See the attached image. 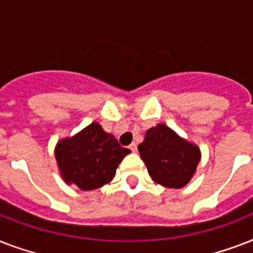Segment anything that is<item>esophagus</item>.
Here are the masks:
<instances>
[{"label": "esophagus", "instance_id": "34e87169", "mask_svg": "<svg viewBox=\"0 0 253 253\" xmlns=\"http://www.w3.org/2000/svg\"><path fill=\"white\" fill-rule=\"evenodd\" d=\"M130 150L132 151V152H136V151H138V144H136V143H131L130 144Z\"/></svg>", "mask_w": 253, "mask_h": 253}]
</instances>
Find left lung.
<instances>
[{
	"label": "left lung",
	"mask_w": 253,
	"mask_h": 253,
	"mask_svg": "<svg viewBox=\"0 0 253 253\" xmlns=\"http://www.w3.org/2000/svg\"><path fill=\"white\" fill-rule=\"evenodd\" d=\"M138 150L151 178L166 188H184L201 160L200 147L163 123L147 130Z\"/></svg>",
	"instance_id": "left-lung-1"
}]
</instances>
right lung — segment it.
Segmentation results:
<instances>
[{"mask_svg":"<svg viewBox=\"0 0 253 253\" xmlns=\"http://www.w3.org/2000/svg\"><path fill=\"white\" fill-rule=\"evenodd\" d=\"M130 152L97 122H91L73 136L60 139L55 147L61 178L65 184L76 185L85 192L109 184Z\"/></svg>","mask_w":253,"mask_h":253,"instance_id":"right-lung-1","label":"right lung"}]
</instances>
